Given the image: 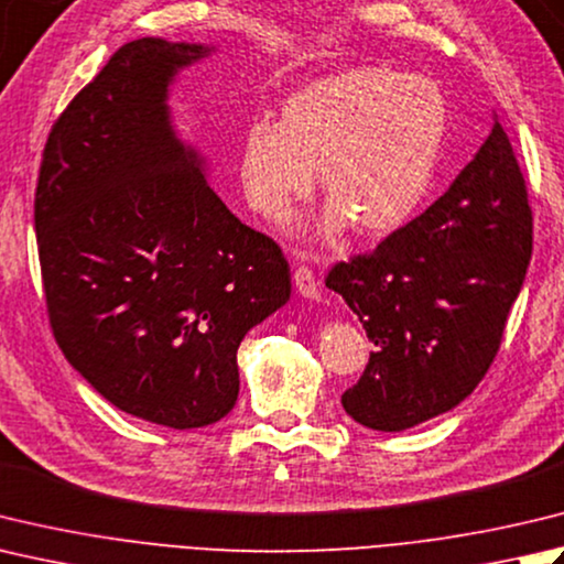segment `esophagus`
Listing matches in <instances>:
<instances>
[{
    "instance_id": "esophagus-1",
    "label": "esophagus",
    "mask_w": 564,
    "mask_h": 564,
    "mask_svg": "<svg viewBox=\"0 0 564 564\" xmlns=\"http://www.w3.org/2000/svg\"><path fill=\"white\" fill-rule=\"evenodd\" d=\"M293 281H295L297 293H301L303 297H311V301H317V297H319V283H317L311 267H297L293 271Z\"/></svg>"
}]
</instances>
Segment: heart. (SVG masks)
Here are the masks:
<instances>
[{
	"label": "heart",
	"mask_w": 564,
	"mask_h": 564,
	"mask_svg": "<svg viewBox=\"0 0 564 564\" xmlns=\"http://www.w3.org/2000/svg\"><path fill=\"white\" fill-rule=\"evenodd\" d=\"M449 124L437 83L386 65H355L285 97L281 121H251L239 175L253 209L285 219L317 178L329 197L315 225L335 239L349 219L361 235L399 229L435 181Z\"/></svg>",
	"instance_id": "obj_1"
}]
</instances>
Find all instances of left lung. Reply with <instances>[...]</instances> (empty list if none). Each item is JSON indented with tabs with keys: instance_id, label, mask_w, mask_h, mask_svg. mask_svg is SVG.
I'll use <instances>...</instances> for the list:
<instances>
[{
	"instance_id": "1",
	"label": "left lung",
	"mask_w": 564,
	"mask_h": 564,
	"mask_svg": "<svg viewBox=\"0 0 564 564\" xmlns=\"http://www.w3.org/2000/svg\"><path fill=\"white\" fill-rule=\"evenodd\" d=\"M531 251L525 178L496 121L445 195L327 273L373 341L361 379L341 393L345 411L401 433L465 401L501 347Z\"/></svg>"
}]
</instances>
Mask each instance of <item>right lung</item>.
Here are the masks:
<instances>
[{
  "label": "right lung",
  "mask_w": 564,
  "mask_h": 564,
  "mask_svg": "<svg viewBox=\"0 0 564 564\" xmlns=\"http://www.w3.org/2000/svg\"><path fill=\"white\" fill-rule=\"evenodd\" d=\"M200 43L121 46L55 119L33 219L53 337L119 411L173 430L237 403V349L291 297L281 247L241 225L165 97Z\"/></svg>",
  "instance_id": "add662e5"
}]
</instances>
